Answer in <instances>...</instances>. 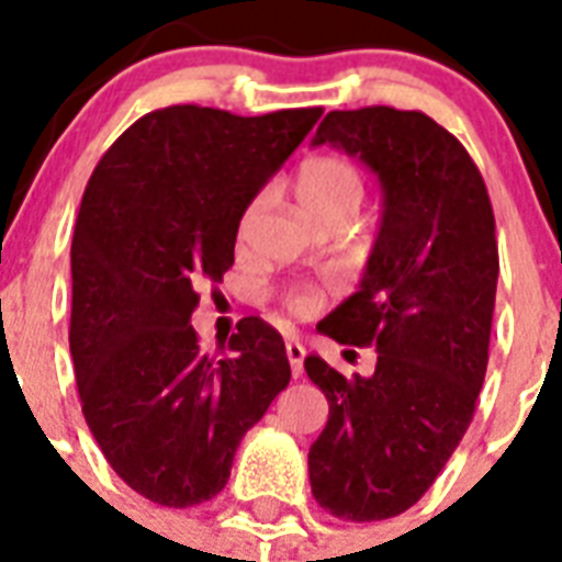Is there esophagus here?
Instances as JSON below:
<instances>
[{"label": "esophagus", "mask_w": 562, "mask_h": 562, "mask_svg": "<svg viewBox=\"0 0 562 562\" xmlns=\"http://www.w3.org/2000/svg\"><path fill=\"white\" fill-rule=\"evenodd\" d=\"M285 356H289V364H291V375L297 379L303 375V359H306V347L300 341H289L285 344Z\"/></svg>", "instance_id": "obj_1"}]
</instances>
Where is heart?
Segmentation results:
<instances>
[{
    "label": "heart",
    "instance_id": "obj_1",
    "mask_svg": "<svg viewBox=\"0 0 562 562\" xmlns=\"http://www.w3.org/2000/svg\"><path fill=\"white\" fill-rule=\"evenodd\" d=\"M294 189H297L300 203L321 221L335 218V215L352 218L364 198V180H361L359 169L350 160L333 157V154H321V157H308L306 162H300L297 175H294ZM247 218H250V212H247ZM317 303L321 297L308 285H297L285 294V306L294 315L315 312Z\"/></svg>",
    "mask_w": 562,
    "mask_h": 562
}]
</instances>
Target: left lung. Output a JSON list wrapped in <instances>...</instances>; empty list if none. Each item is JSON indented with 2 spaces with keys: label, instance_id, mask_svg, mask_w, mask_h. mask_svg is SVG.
<instances>
[{
  "label": "left lung",
  "instance_id": "8db88e82",
  "mask_svg": "<svg viewBox=\"0 0 562 562\" xmlns=\"http://www.w3.org/2000/svg\"><path fill=\"white\" fill-rule=\"evenodd\" d=\"M312 145L350 154L382 187L359 291L317 324L338 344H373V375L306 359L329 402L308 449L312 496L338 519L375 522L417 505L472 423L496 306V218L467 148L419 110H333Z\"/></svg>",
  "mask_w": 562,
  "mask_h": 562
}]
</instances>
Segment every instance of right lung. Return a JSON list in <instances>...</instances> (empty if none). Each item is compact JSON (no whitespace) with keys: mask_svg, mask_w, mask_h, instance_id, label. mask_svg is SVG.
Here are the masks:
<instances>
[{"mask_svg":"<svg viewBox=\"0 0 562 562\" xmlns=\"http://www.w3.org/2000/svg\"><path fill=\"white\" fill-rule=\"evenodd\" d=\"M321 113L154 110L110 145L87 183L72 236L78 396L110 467L157 505L218 496L247 428L289 384L273 326L241 317L215 359L189 321L198 285L233 265L250 201Z\"/></svg>","mask_w":562,"mask_h":562,"instance_id":"add662e5","label":"right lung"}]
</instances>
